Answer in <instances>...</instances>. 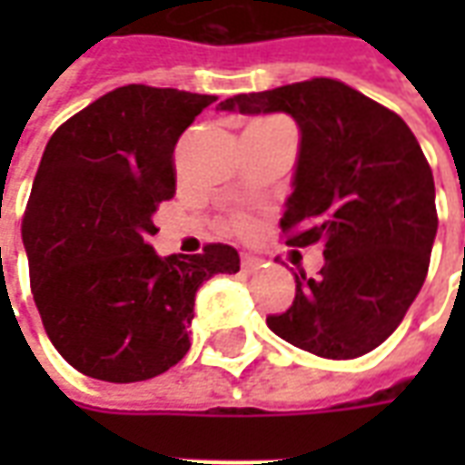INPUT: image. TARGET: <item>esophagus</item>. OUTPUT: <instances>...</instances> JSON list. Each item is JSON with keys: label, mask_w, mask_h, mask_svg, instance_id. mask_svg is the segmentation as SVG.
Returning a JSON list of instances; mask_svg holds the SVG:
<instances>
[{"label": "esophagus", "mask_w": 465, "mask_h": 465, "mask_svg": "<svg viewBox=\"0 0 465 465\" xmlns=\"http://www.w3.org/2000/svg\"><path fill=\"white\" fill-rule=\"evenodd\" d=\"M262 266V259H256L252 253H243L242 256V272L243 273H256Z\"/></svg>", "instance_id": "esophagus-1"}]
</instances>
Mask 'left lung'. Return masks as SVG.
<instances>
[{"label":"left lung","mask_w":465,"mask_h":465,"mask_svg":"<svg viewBox=\"0 0 465 465\" xmlns=\"http://www.w3.org/2000/svg\"><path fill=\"white\" fill-rule=\"evenodd\" d=\"M289 114L299 126L282 229L323 249L316 279L296 273L292 309L266 323L323 359H356L396 331L429 272L439 229L433 173L399 114L336 79H309L219 104Z\"/></svg>","instance_id":"obj_1"}]
</instances>
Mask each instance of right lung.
I'll return each mask as SVG.
<instances>
[{"mask_svg": "<svg viewBox=\"0 0 465 465\" xmlns=\"http://www.w3.org/2000/svg\"><path fill=\"white\" fill-rule=\"evenodd\" d=\"M212 94L129 84L64 122L46 143L22 222L32 293L49 341L76 371L134 383L192 346L193 299L239 253L209 243L159 256L153 213L176 186L173 146Z\"/></svg>", "mask_w": 465, "mask_h": 465, "instance_id": "right-lung-1", "label": "right lung"}]
</instances>
